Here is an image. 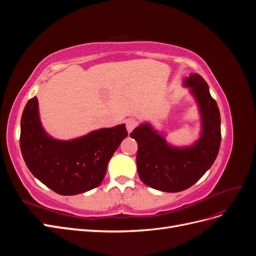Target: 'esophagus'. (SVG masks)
<instances>
[{
    "label": "esophagus",
    "instance_id": "1",
    "mask_svg": "<svg viewBox=\"0 0 256 256\" xmlns=\"http://www.w3.org/2000/svg\"><path fill=\"white\" fill-rule=\"evenodd\" d=\"M136 127V122L134 120H128L126 122V128H127V131L130 134L131 131H132L134 128Z\"/></svg>",
    "mask_w": 256,
    "mask_h": 256
}]
</instances>
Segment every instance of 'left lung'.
I'll use <instances>...</instances> for the list:
<instances>
[{"instance_id":"1","label":"left lung","mask_w":256,"mask_h":256,"mask_svg":"<svg viewBox=\"0 0 256 256\" xmlns=\"http://www.w3.org/2000/svg\"><path fill=\"white\" fill-rule=\"evenodd\" d=\"M184 85L191 88L202 114V136L194 145L184 148L170 146L147 124L130 134L138 142L136 166L140 180L160 191L180 192L190 188L212 166L220 148V112L208 84L200 74H193L184 80Z\"/></svg>"}]
</instances>
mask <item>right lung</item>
<instances>
[{
	"mask_svg": "<svg viewBox=\"0 0 256 256\" xmlns=\"http://www.w3.org/2000/svg\"><path fill=\"white\" fill-rule=\"evenodd\" d=\"M127 136L122 124L72 141L54 140L42 127L33 97L22 113L20 148L26 166L44 184L58 194L74 196L102 184L108 162Z\"/></svg>",
	"mask_w": 256,
	"mask_h": 256,
	"instance_id": "right-lung-1",
	"label": "right lung"
}]
</instances>
